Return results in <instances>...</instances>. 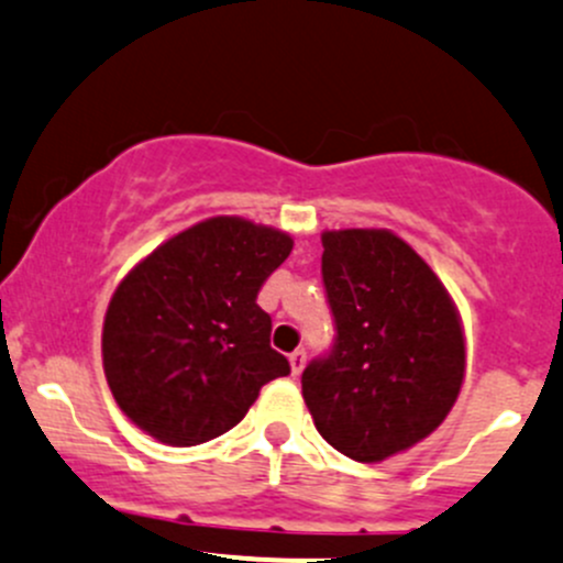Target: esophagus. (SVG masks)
I'll return each mask as SVG.
<instances>
[{"instance_id":"esophagus-1","label":"esophagus","mask_w":563,"mask_h":563,"mask_svg":"<svg viewBox=\"0 0 563 563\" xmlns=\"http://www.w3.org/2000/svg\"><path fill=\"white\" fill-rule=\"evenodd\" d=\"M288 364H291L294 375H301V369H305V364H307V353L305 351H294L291 356H288Z\"/></svg>"}]
</instances>
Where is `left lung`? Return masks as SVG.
<instances>
[{
	"mask_svg": "<svg viewBox=\"0 0 563 563\" xmlns=\"http://www.w3.org/2000/svg\"><path fill=\"white\" fill-rule=\"evenodd\" d=\"M334 347L301 372L323 440L375 464L426 440L464 383L461 316L431 266L388 229L323 232Z\"/></svg>",
	"mask_w": 563,
	"mask_h": 563,
	"instance_id": "obj_1",
	"label": "left lung"
}]
</instances>
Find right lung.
<instances>
[{
    "label": "right lung",
    "mask_w": 563,
    "mask_h": 563,
    "mask_svg": "<svg viewBox=\"0 0 563 563\" xmlns=\"http://www.w3.org/2000/svg\"><path fill=\"white\" fill-rule=\"evenodd\" d=\"M291 247L286 232L216 216L169 236L118 283L102 364L129 421L164 445H202L240 423L262 386L291 372L256 305Z\"/></svg>",
    "instance_id": "add662e5"
}]
</instances>
